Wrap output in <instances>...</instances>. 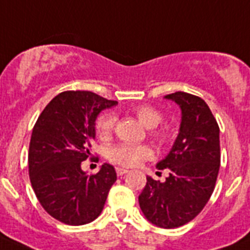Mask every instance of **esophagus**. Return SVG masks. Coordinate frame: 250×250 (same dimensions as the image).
<instances>
[{"mask_svg":"<svg viewBox=\"0 0 250 250\" xmlns=\"http://www.w3.org/2000/svg\"><path fill=\"white\" fill-rule=\"evenodd\" d=\"M128 172V170H125V168H121V167H117V174L118 176H123Z\"/></svg>","mask_w":250,"mask_h":250,"instance_id":"obj_1","label":"esophagus"}]
</instances>
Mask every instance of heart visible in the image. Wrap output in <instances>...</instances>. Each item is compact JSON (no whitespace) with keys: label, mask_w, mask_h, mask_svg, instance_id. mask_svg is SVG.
<instances>
[{"label":"heart","mask_w":250,"mask_h":250,"mask_svg":"<svg viewBox=\"0 0 250 250\" xmlns=\"http://www.w3.org/2000/svg\"><path fill=\"white\" fill-rule=\"evenodd\" d=\"M133 114L140 121V123L148 129L156 128L162 122V114L152 106L141 105L132 110ZM117 118L111 113H105L100 115L96 121V132L100 139H107L111 135L115 125ZM158 139H165V133L161 131H154ZM152 157V150L144 145H128L121 144L110 149L109 160L114 164L121 165L125 167H135L140 164L141 161L148 160Z\"/></svg>","instance_id":"b5f03b06"}]
</instances>
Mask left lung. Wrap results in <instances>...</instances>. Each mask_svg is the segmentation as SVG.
<instances>
[{"label":"left lung","mask_w":250,"mask_h":250,"mask_svg":"<svg viewBox=\"0 0 250 250\" xmlns=\"http://www.w3.org/2000/svg\"><path fill=\"white\" fill-rule=\"evenodd\" d=\"M165 98L182 111L176 140L157 164L158 170L170 172L164 183L146 176L139 204L152 225L176 229L197 217L213 193L221 165L219 127L202 98L186 92Z\"/></svg>","instance_id":"obj_1"}]
</instances>
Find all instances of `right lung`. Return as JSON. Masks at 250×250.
Instances as JSON below:
<instances>
[{"mask_svg": "<svg viewBox=\"0 0 250 250\" xmlns=\"http://www.w3.org/2000/svg\"><path fill=\"white\" fill-rule=\"evenodd\" d=\"M115 105L117 101L88 90H67L49 102L33 127L31 184L46 213L64 225L93 222L117 182L115 168L109 164L90 176L82 170V162L90 156L98 114Z\"/></svg>", "mask_w": 250, "mask_h": 250, "instance_id": "add662e5", "label": "right lung"}]
</instances>
